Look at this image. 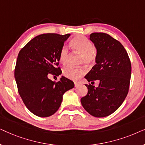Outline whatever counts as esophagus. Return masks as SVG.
<instances>
[{
    "label": "esophagus",
    "mask_w": 145,
    "mask_h": 145,
    "mask_svg": "<svg viewBox=\"0 0 145 145\" xmlns=\"http://www.w3.org/2000/svg\"><path fill=\"white\" fill-rule=\"evenodd\" d=\"M79 86V84L78 83H77V82H74V86L75 87H78Z\"/></svg>",
    "instance_id": "1"
}]
</instances>
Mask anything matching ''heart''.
<instances>
[{
    "mask_svg": "<svg viewBox=\"0 0 145 145\" xmlns=\"http://www.w3.org/2000/svg\"><path fill=\"white\" fill-rule=\"evenodd\" d=\"M71 46L76 53L81 55L80 63L91 65L96 59V50L92 43L82 35L76 36L71 41ZM69 51L67 47H63L59 54V60L63 64L67 63L69 58ZM84 71L82 68H76L69 66L63 70V74L67 78L76 80L84 74Z\"/></svg>",
    "mask_w": 145,
    "mask_h": 145,
    "instance_id": "b5f03b06",
    "label": "heart"
}]
</instances>
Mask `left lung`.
Instances as JSON below:
<instances>
[{
	"label": "left lung",
	"mask_w": 145,
	"mask_h": 145,
	"mask_svg": "<svg viewBox=\"0 0 145 145\" xmlns=\"http://www.w3.org/2000/svg\"><path fill=\"white\" fill-rule=\"evenodd\" d=\"M90 40L96 49V65L84 78L98 87L86 85L88 93L81 98L84 110L96 118H104L120 108L128 94L131 65L120 41L104 33H92Z\"/></svg>",
	"instance_id": "8db88e82"
}]
</instances>
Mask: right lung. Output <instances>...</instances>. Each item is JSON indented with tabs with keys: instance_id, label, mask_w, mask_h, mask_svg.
<instances>
[{
	"instance_id": "right-lung-1",
	"label": "right lung",
	"mask_w": 145,
	"mask_h": 145,
	"mask_svg": "<svg viewBox=\"0 0 145 145\" xmlns=\"http://www.w3.org/2000/svg\"><path fill=\"white\" fill-rule=\"evenodd\" d=\"M71 34L45 33L35 37L21 49L17 57L14 77L18 90L27 108L35 116L47 118L60 107L63 96L74 88L70 79L61 76L59 82L48 78L59 76V54Z\"/></svg>"
}]
</instances>
